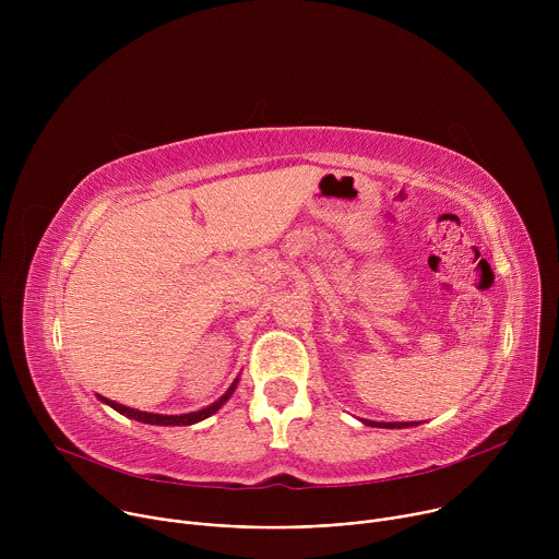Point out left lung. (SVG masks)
Masks as SVG:
<instances>
[{
  "mask_svg": "<svg viewBox=\"0 0 559 559\" xmlns=\"http://www.w3.org/2000/svg\"><path fill=\"white\" fill-rule=\"evenodd\" d=\"M369 427H380V429H407V427H416L420 423H373V420H362Z\"/></svg>",
  "mask_w": 559,
  "mask_h": 559,
  "instance_id": "obj_1",
  "label": "left lung"
}]
</instances>
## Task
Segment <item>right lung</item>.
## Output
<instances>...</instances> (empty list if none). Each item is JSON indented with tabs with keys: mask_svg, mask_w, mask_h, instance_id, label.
<instances>
[{
	"mask_svg": "<svg viewBox=\"0 0 559 559\" xmlns=\"http://www.w3.org/2000/svg\"><path fill=\"white\" fill-rule=\"evenodd\" d=\"M236 384H238V378L229 384V389L218 397L216 403H212L210 407H205V409H199V412H192V414H181V416H164V414H147V412H139V409H130V407H126V405H119V403H115V401H108V397H104V395H99L97 393V397L102 403H106V405H110L115 412H119V414H123V416H128V418H132V420H139V423H145V425H164V427H186V425H194V423H201V420H205V418H210L212 414H216L225 403H227V397L234 393V389H236Z\"/></svg>",
	"mask_w": 559,
	"mask_h": 559,
	"instance_id": "add662e5",
	"label": "right lung"
}]
</instances>
